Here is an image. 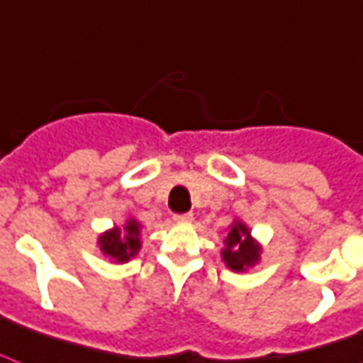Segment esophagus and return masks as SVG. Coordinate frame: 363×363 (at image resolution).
<instances>
[{"instance_id":"34e87169","label":"esophagus","mask_w":363,"mask_h":363,"mask_svg":"<svg viewBox=\"0 0 363 363\" xmlns=\"http://www.w3.org/2000/svg\"><path fill=\"white\" fill-rule=\"evenodd\" d=\"M192 218H194L192 213H182V215H175L173 220H175V223H192Z\"/></svg>"}]
</instances>
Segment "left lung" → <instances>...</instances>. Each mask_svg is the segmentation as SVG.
<instances>
[{"label": "left lung", "mask_w": 363, "mask_h": 363, "mask_svg": "<svg viewBox=\"0 0 363 363\" xmlns=\"http://www.w3.org/2000/svg\"><path fill=\"white\" fill-rule=\"evenodd\" d=\"M223 243L225 247L220 249V259L232 272H247L249 268L261 262V242L253 238L251 228L242 218L232 220V225L226 228V238Z\"/></svg>", "instance_id": "1"}]
</instances>
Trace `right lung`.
<instances>
[{
	"label": "right lung",
	"instance_id": "add662e5",
	"mask_svg": "<svg viewBox=\"0 0 363 363\" xmlns=\"http://www.w3.org/2000/svg\"><path fill=\"white\" fill-rule=\"evenodd\" d=\"M143 225L135 217H127L121 226H112L96 238V247L112 262H129L143 247Z\"/></svg>",
	"mask_w": 363,
	"mask_h": 363
}]
</instances>
